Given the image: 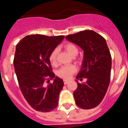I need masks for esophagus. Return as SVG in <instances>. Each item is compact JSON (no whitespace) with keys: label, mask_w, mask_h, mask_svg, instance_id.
Returning <instances> with one entry per match:
<instances>
[{"label":"esophagus","mask_w":128,"mask_h":128,"mask_svg":"<svg viewBox=\"0 0 128 128\" xmlns=\"http://www.w3.org/2000/svg\"><path fill=\"white\" fill-rule=\"evenodd\" d=\"M63 82H64V84H67V83H68V82H69V81H68V80H63Z\"/></svg>","instance_id":"1"}]
</instances>
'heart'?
Wrapping results in <instances>:
<instances>
[{
  "instance_id": "1",
  "label": "heart",
  "mask_w": 128,
  "mask_h": 128,
  "mask_svg": "<svg viewBox=\"0 0 128 128\" xmlns=\"http://www.w3.org/2000/svg\"><path fill=\"white\" fill-rule=\"evenodd\" d=\"M64 48L66 51L72 56H76L78 53V48L76 45L72 43L65 44L64 46ZM58 53V49L54 48V50L51 52L50 56H49V61L52 65H56V59H57V55ZM76 71V68L74 65H66L61 67L57 71V75L60 78L68 80L70 78L72 74Z\"/></svg>"
}]
</instances>
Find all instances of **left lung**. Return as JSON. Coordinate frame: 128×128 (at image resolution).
Here are the masks:
<instances>
[{"label": "left lung", "mask_w": 128, "mask_h": 128, "mask_svg": "<svg viewBox=\"0 0 128 128\" xmlns=\"http://www.w3.org/2000/svg\"><path fill=\"white\" fill-rule=\"evenodd\" d=\"M68 41L76 44L84 52L83 61L77 80L86 78L74 92L76 104L82 109L98 106L103 99L110 81L112 57L106 40L94 30H85L68 35Z\"/></svg>", "instance_id": "obj_1"}]
</instances>
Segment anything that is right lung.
<instances>
[{
  "label": "right lung",
  "mask_w": 128,
  "mask_h": 128,
  "mask_svg": "<svg viewBox=\"0 0 128 128\" xmlns=\"http://www.w3.org/2000/svg\"><path fill=\"white\" fill-rule=\"evenodd\" d=\"M64 38L29 35L16 46L13 63L19 86L27 102L38 112H48L58 104L64 83L52 72L49 56ZM50 79L53 82L46 86L45 81Z\"/></svg>",
  "instance_id": "1"
}]
</instances>
